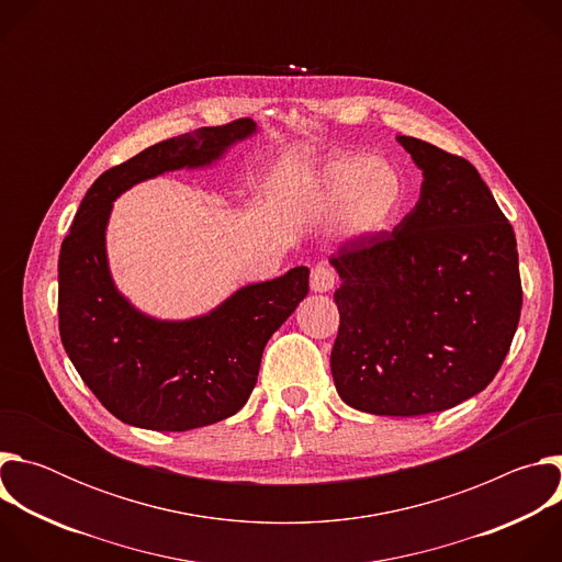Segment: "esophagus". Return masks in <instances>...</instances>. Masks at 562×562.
Returning <instances> with one entry per match:
<instances>
[{
	"mask_svg": "<svg viewBox=\"0 0 562 562\" xmlns=\"http://www.w3.org/2000/svg\"><path fill=\"white\" fill-rule=\"evenodd\" d=\"M308 284H311V291L313 293H327L334 289L336 284V273L331 267L327 265H317L311 269V278H308Z\"/></svg>",
	"mask_w": 562,
	"mask_h": 562,
	"instance_id": "obj_1",
	"label": "esophagus"
}]
</instances>
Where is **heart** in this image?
<instances>
[{
  "label": "heart",
  "mask_w": 562,
  "mask_h": 562,
  "mask_svg": "<svg viewBox=\"0 0 562 562\" xmlns=\"http://www.w3.org/2000/svg\"><path fill=\"white\" fill-rule=\"evenodd\" d=\"M311 211L319 220L340 217L349 237L389 228L407 204V180L391 159L349 155L317 171L311 184Z\"/></svg>",
  "instance_id": "b5f03b06"
}]
</instances>
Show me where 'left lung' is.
I'll return each instance as SVG.
<instances>
[{
  "instance_id": "1",
  "label": "left lung",
  "mask_w": 562,
  "mask_h": 562,
  "mask_svg": "<svg viewBox=\"0 0 562 562\" xmlns=\"http://www.w3.org/2000/svg\"><path fill=\"white\" fill-rule=\"evenodd\" d=\"M423 171L420 198L391 233L329 258L342 284L331 373L373 416L451 409L498 373L522 306L516 235L467 159L397 135Z\"/></svg>"
}]
</instances>
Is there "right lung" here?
<instances>
[{"label": "right lung", "mask_w": 562, "mask_h": 562, "mask_svg": "<svg viewBox=\"0 0 562 562\" xmlns=\"http://www.w3.org/2000/svg\"><path fill=\"white\" fill-rule=\"evenodd\" d=\"M258 133L254 120L204 126L102 173L79 204L59 254L61 345L100 403L122 423L189 431L237 414L258 382L269 338L308 293V269L254 282L204 315L159 319L120 293L106 256L113 202L171 171L213 167Z\"/></svg>", "instance_id": "1"}]
</instances>
